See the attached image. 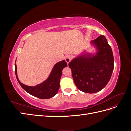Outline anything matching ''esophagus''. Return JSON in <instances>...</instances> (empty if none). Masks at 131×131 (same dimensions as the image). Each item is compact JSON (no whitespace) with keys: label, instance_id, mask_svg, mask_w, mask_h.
<instances>
[{"label":"esophagus","instance_id":"esophagus-1","mask_svg":"<svg viewBox=\"0 0 131 131\" xmlns=\"http://www.w3.org/2000/svg\"><path fill=\"white\" fill-rule=\"evenodd\" d=\"M65 60L66 61V62L68 63V64L70 62V61H71V57H70V56H69V55H67V56H66L65 57Z\"/></svg>","mask_w":131,"mask_h":131}]
</instances>
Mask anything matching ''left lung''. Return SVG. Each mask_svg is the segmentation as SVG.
<instances>
[{
    "label": "left lung",
    "mask_w": 131,
    "mask_h": 131,
    "mask_svg": "<svg viewBox=\"0 0 131 131\" xmlns=\"http://www.w3.org/2000/svg\"><path fill=\"white\" fill-rule=\"evenodd\" d=\"M96 52L84 50L69 63L75 84L85 93H96L108 84L114 70L112 50L104 35L91 41Z\"/></svg>",
    "instance_id": "1"
}]
</instances>
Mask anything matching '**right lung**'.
<instances>
[{
    "instance_id": "right-lung-1",
    "label": "right lung",
    "mask_w": 131,
    "mask_h": 131,
    "mask_svg": "<svg viewBox=\"0 0 131 131\" xmlns=\"http://www.w3.org/2000/svg\"><path fill=\"white\" fill-rule=\"evenodd\" d=\"M16 60L15 63L16 77L19 85L27 92L40 99H49L56 95L59 89V81L62 76V70L67 66L65 60L57 62L54 66L48 77L45 81L34 86H27L19 81L17 76Z\"/></svg>"
}]
</instances>
